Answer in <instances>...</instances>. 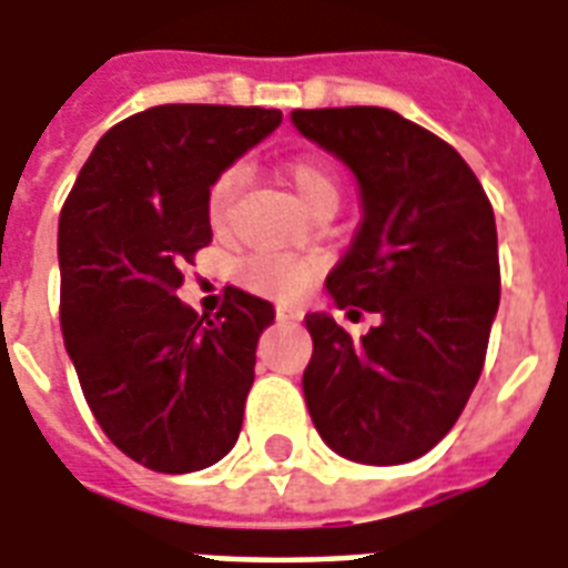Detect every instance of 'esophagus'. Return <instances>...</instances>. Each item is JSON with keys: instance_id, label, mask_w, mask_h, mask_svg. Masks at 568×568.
Here are the masks:
<instances>
[{"instance_id": "obj_1", "label": "esophagus", "mask_w": 568, "mask_h": 568, "mask_svg": "<svg viewBox=\"0 0 568 568\" xmlns=\"http://www.w3.org/2000/svg\"><path fill=\"white\" fill-rule=\"evenodd\" d=\"M276 320H280V323H297L301 313L292 311V307H276Z\"/></svg>"}]
</instances>
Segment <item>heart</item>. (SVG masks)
I'll return each instance as SVG.
<instances>
[{
  "label": "heart",
  "mask_w": 568,
  "mask_h": 568,
  "mask_svg": "<svg viewBox=\"0 0 568 568\" xmlns=\"http://www.w3.org/2000/svg\"><path fill=\"white\" fill-rule=\"evenodd\" d=\"M285 184L295 190L297 202L304 209H316L323 202H335L338 205V178L335 172L320 160H295L285 165ZM243 184V172L240 169H224L217 174L215 184L209 190V221L212 227H221L227 221L230 202L236 196V190ZM320 271L316 257H295L280 255V252H255L240 264V283L264 297H280V301H292L307 285L313 283V276Z\"/></svg>",
  "instance_id": "1"
}]
</instances>
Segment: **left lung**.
Here are the masks:
<instances>
[{"label":"left lung","mask_w":568,"mask_h":568,"mask_svg":"<svg viewBox=\"0 0 568 568\" xmlns=\"http://www.w3.org/2000/svg\"><path fill=\"white\" fill-rule=\"evenodd\" d=\"M292 122L359 184L363 221L325 292L381 316L359 341L332 313L304 316L313 427L341 458L415 462L449 434L483 372L501 297L489 196L455 146L394 110H292Z\"/></svg>","instance_id":"8db88e82"}]
</instances>
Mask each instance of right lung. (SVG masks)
<instances>
[{
	"label": "right lung",
	"instance_id": "add662e5",
	"mask_svg": "<svg viewBox=\"0 0 568 568\" xmlns=\"http://www.w3.org/2000/svg\"><path fill=\"white\" fill-rule=\"evenodd\" d=\"M280 122L264 106H150L98 141L63 202V344L101 430L156 474L212 467L243 430L273 304L230 285L200 320L174 292L212 243L215 178Z\"/></svg>",
	"mask_w": 568,
	"mask_h": 568
}]
</instances>
